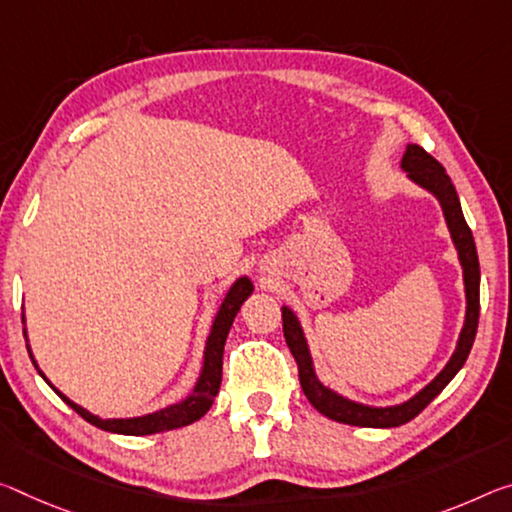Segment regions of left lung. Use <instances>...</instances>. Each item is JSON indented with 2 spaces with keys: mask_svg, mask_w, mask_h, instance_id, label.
<instances>
[{
  "mask_svg": "<svg viewBox=\"0 0 512 512\" xmlns=\"http://www.w3.org/2000/svg\"><path fill=\"white\" fill-rule=\"evenodd\" d=\"M401 166L405 173L410 175V180H415L419 186H424L431 193H435L437 200L444 209L446 225H449L453 243H456L462 271H465V291H467V316H465V328L460 332L458 348L453 353L449 364L437 373L433 383H428L417 396H412L410 401L401 405H394V408H369V405H360L344 399L330 389L323 387L314 376L312 369V358L310 351H307L303 330H300L294 312L289 307H282V330H285V339L291 355L298 364V380L300 387L316 410L321 415H326L332 421H339V424L348 426H364V428H394L401 424H408L410 419H415L421 410L431 403L442 389L451 383V378L462 369L469 351H472L476 328H478V312H481V298H478V282H481V269H478V255H476V243L472 237V230L462 216V207L456 193V186H453L451 177L446 175L444 166L431 157L421 145L410 143L408 150L403 154Z\"/></svg>",
  "mask_w": 512,
  "mask_h": 512,
  "instance_id": "1",
  "label": "left lung"
}]
</instances>
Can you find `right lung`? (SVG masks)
Masks as SVG:
<instances>
[{"mask_svg": "<svg viewBox=\"0 0 512 512\" xmlns=\"http://www.w3.org/2000/svg\"><path fill=\"white\" fill-rule=\"evenodd\" d=\"M250 294H253V282H250L248 278H239L232 285V289L227 291V296H225L221 310H218V316L212 326V335H209V339H207L205 367H202L198 385H196V389H193V394L189 396V399L182 403H175V405H170V408L154 412V415H145V417H136V419H100V417L91 415L88 410L79 408V405L72 403L68 396H63L56 387H52V389L70 405L72 410L77 412L79 417H84L88 424H93L109 433L152 435V433H164V431H173V428L189 426V424H193V421H198L202 415H205L209 408H212L218 389H221L223 348H225L227 332H230L234 316H237V312L241 310L243 300H246ZM40 376H43V373H40Z\"/></svg>", "mask_w": 512, "mask_h": 512, "instance_id": "add662e5", "label": "right lung"}]
</instances>
